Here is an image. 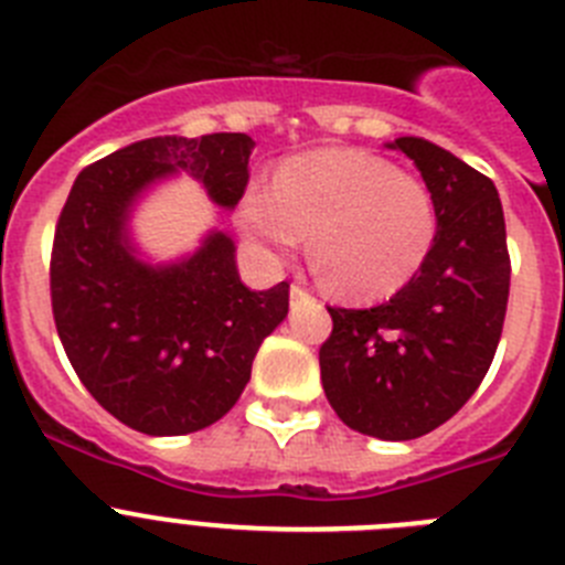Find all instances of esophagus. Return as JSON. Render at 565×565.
<instances>
[{"label": "esophagus", "mask_w": 565, "mask_h": 565, "mask_svg": "<svg viewBox=\"0 0 565 565\" xmlns=\"http://www.w3.org/2000/svg\"><path fill=\"white\" fill-rule=\"evenodd\" d=\"M308 299H311V294H308L306 288L291 286V302H294V306H299V302H308Z\"/></svg>", "instance_id": "1"}]
</instances>
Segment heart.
Wrapping results in <instances>:
<instances>
[{"instance_id":"b5f03b06","label":"heart","mask_w":565,"mask_h":565,"mask_svg":"<svg viewBox=\"0 0 565 565\" xmlns=\"http://www.w3.org/2000/svg\"><path fill=\"white\" fill-rule=\"evenodd\" d=\"M237 223L268 259L294 257L311 234L322 282L351 302L402 291L430 257L438 234L433 189L382 154L322 149L291 158L274 186L243 192Z\"/></svg>"}]
</instances>
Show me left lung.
<instances>
[{"mask_svg":"<svg viewBox=\"0 0 565 565\" xmlns=\"http://www.w3.org/2000/svg\"><path fill=\"white\" fill-rule=\"evenodd\" d=\"M433 189L438 234L422 271L376 308H328L322 387L351 430L411 441L461 411L487 376L509 299L507 223L495 183L447 149L404 135Z\"/></svg>","mask_w":565,"mask_h":565,"instance_id":"8db88e82","label":"left lung"}]
</instances>
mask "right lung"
Listing matches in <instances>:
<instances>
[{"label": "right lung", "mask_w": 565, "mask_h": 565, "mask_svg": "<svg viewBox=\"0 0 565 565\" xmlns=\"http://www.w3.org/2000/svg\"><path fill=\"white\" fill-rule=\"evenodd\" d=\"M254 141L243 132L158 135L82 169L58 217L50 299L73 371L104 411L147 436H186L226 416L259 344L288 313V282H239L234 239L152 266L129 214L147 189L186 172L217 206L246 192Z\"/></svg>", "instance_id": "1"}]
</instances>
